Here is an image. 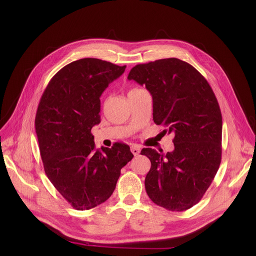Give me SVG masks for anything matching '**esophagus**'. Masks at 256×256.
Returning <instances> with one entry per match:
<instances>
[{"mask_svg": "<svg viewBox=\"0 0 256 256\" xmlns=\"http://www.w3.org/2000/svg\"><path fill=\"white\" fill-rule=\"evenodd\" d=\"M130 151H132V153L134 156H138V155L140 154V148L136 147V146H134V144L132 146Z\"/></svg>", "mask_w": 256, "mask_h": 256, "instance_id": "34e87169", "label": "esophagus"}]
</instances>
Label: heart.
Returning a JSON list of instances; mask_svg holds the SVG:
<instances>
[{
  "label": "heart",
  "mask_w": 256,
  "mask_h": 256,
  "mask_svg": "<svg viewBox=\"0 0 256 256\" xmlns=\"http://www.w3.org/2000/svg\"><path fill=\"white\" fill-rule=\"evenodd\" d=\"M136 90H140V89H138V88H132L130 92H134V91H136ZM130 92H128V93H130Z\"/></svg>",
  "instance_id": "obj_1"
}]
</instances>
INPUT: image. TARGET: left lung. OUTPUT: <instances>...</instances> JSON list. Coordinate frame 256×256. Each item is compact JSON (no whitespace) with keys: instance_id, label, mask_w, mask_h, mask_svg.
<instances>
[{"instance_id":"left-lung-1","label":"left lung","mask_w":256,"mask_h":256,"mask_svg":"<svg viewBox=\"0 0 256 256\" xmlns=\"http://www.w3.org/2000/svg\"><path fill=\"white\" fill-rule=\"evenodd\" d=\"M128 79L146 86L153 98L154 122L174 134V150L166 155L151 148L140 151L151 161L146 192L166 210H188L202 200L221 164L218 100L200 72L175 58L136 64Z\"/></svg>"}]
</instances>
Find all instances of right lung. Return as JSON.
<instances>
[{"instance_id":"1","label":"right lung","mask_w":256,"mask_h":256,"mask_svg":"<svg viewBox=\"0 0 256 256\" xmlns=\"http://www.w3.org/2000/svg\"><path fill=\"white\" fill-rule=\"evenodd\" d=\"M126 66L99 58L72 62L52 78L35 116L40 156L46 176L78 210L107 200L120 170L134 157L126 144L95 148L91 130L100 122V96Z\"/></svg>"}]
</instances>
